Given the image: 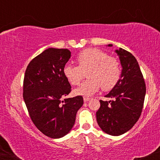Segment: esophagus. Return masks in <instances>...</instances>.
I'll return each instance as SVG.
<instances>
[{
	"mask_svg": "<svg viewBox=\"0 0 160 160\" xmlns=\"http://www.w3.org/2000/svg\"><path fill=\"white\" fill-rule=\"evenodd\" d=\"M90 100V98H88V97H83V101H84V102H88V101H89Z\"/></svg>",
	"mask_w": 160,
	"mask_h": 160,
	"instance_id": "1",
	"label": "esophagus"
}]
</instances>
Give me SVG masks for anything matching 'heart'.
Wrapping results in <instances>:
<instances>
[{"instance_id": "b5f03b06", "label": "heart", "mask_w": 160, "mask_h": 160, "mask_svg": "<svg viewBox=\"0 0 160 160\" xmlns=\"http://www.w3.org/2000/svg\"><path fill=\"white\" fill-rule=\"evenodd\" d=\"M78 66L67 64L64 74L72 86L80 85L87 72L89 78L76 89L78 95H91L102 87L104 92L113 89L120 80L122 65L118 58L110 56L104 51L97 48H88L79 52L76 58Z\"/></svg>"}]
</instances>
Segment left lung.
Returning a JSON list of instances; mask_svg holds the SVG:
<instances>
[{"label": "left lung", "instance_id": "1", "mask_svg": "<svg viewBox=\"0 0 160 160\" xmlns=\"http://www.w3.org/2000/svg\"><path fill=\"white\" fill-rule=\"evenodd\" d=\"M116 52L122 67V78L105 95L113 100H100L96 118L104 132L118 136L131 129L138 120L144 107L146 84L135 56L122 48Z\"/></svg>", "mask_w": 160, "mask_h": 160}]
</instances>
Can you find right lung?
<instances>
[{
    "label": "right lung",
    "instance_id": "add662e5",
    "mask_svg": "<svg viewBox=\"0 0 160 160\" xmlns=\"http://www.w3.org/2000/svg\"><path fill=\"white\" fill-rule=\"evenodd\" d=\"M70 58L68 49L49 48L30 62L24 76L23 98L31 120L52 138L71 131L83 104L81 95L63 99L71 92L63 72Z\"/></svg>",
    "mask_w": 160,
    "mask_h": 160
}]
</instances>
